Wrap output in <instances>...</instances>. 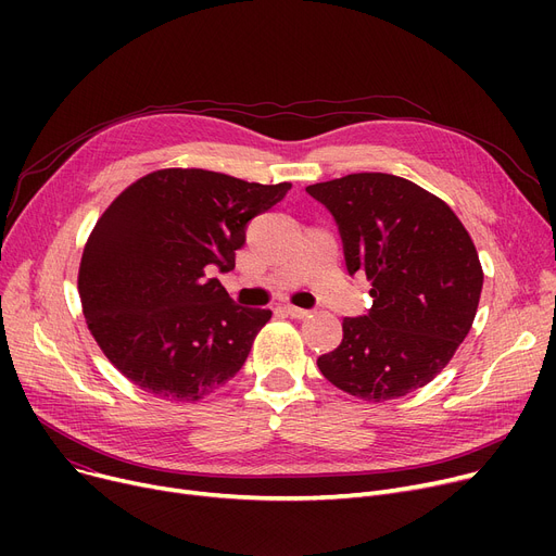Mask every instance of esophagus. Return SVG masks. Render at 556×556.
<instances>
[{"instance_id":"esophagus-1","label":"esophagus","mask_w":556,"mask_h":556,"mask_svg":"<svg viewBox=\"0 0 556 556\" xmlns=\"http://www.w3.org/2000/svg\"><path fill=\"white\" fill-rule=\"evenodd\" d=\"M283 311H286V315L295 317V319L308 317V311H306V308H300V306H293V304H283Z\"/></svg>"}]
</instances>
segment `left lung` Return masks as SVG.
<instances>
[{
    "instance_id": "obj_1",
    "label": "left lung",
    "mask_w": 556,
    "mask_h": 556,
    "mask_svg": "<svg viewBox=\"0 0 556 556\" xmlns=\"http://www.w3.org/2000/svg\"><path fill=\"white\" fill-rule=\"evenodd\" d=\"M331 212L349 275L363 270L367 315L342 319V342L319 356L329 383L390 401L440 374L471 331L482 293L476 245L444 200L390 173H352L306 187Z\"/></svg>"
}]
</instances>
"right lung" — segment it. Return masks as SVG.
Here are the masks:
<instances>
[{
	"label": "right lung",
	"mask_w": 556,
	"mask_h": 556,
	"mask_svg": "<svg viewBox=\"0 0 556 556\" xmlns=\"http://www.w3.org/2000/svg\"><path fill=\"white\" fill-rule=\"evenodd\" d=\"M288 189L164 168L103 212L83 250L78 293L87 327L128 381L189 403L237 376L273 313L239 306L212 275L233 268L248 223Z\"/></svg>",
	"instance_id": "1"
}]
</instances>
